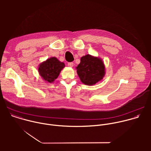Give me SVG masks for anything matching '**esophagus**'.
<instances>
[{
	"mask_svg": "<svg viewBox=\"0 0 151 151\" xmlns=\"http://www.w3.org/2000/svg\"><path fill=\"white\" fill-rule=\"evenodd\" d=\"M68 66L69 67H70V68H72L73 66V62H70V63H68Z\"/></svg>",
	"mask_w": 151,
	"mask_h": 151,
	"instance_id": "esophagus-1",
	"label": "esophagus"
}]
</instances>
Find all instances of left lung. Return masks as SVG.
Listing matches in <instances>:
<instances>
[{"mask_svg": "<svg viewBox=\"0 0 151 151\" xmlns=\"http://www.w3.org/2000/svg\"><path fill=\"white\" fill-rule=\"evenodd\" d=\"M81 81L87 85H93L101 81L105 75V66L102 60L90 54L81 58L76 68Z\"/></svg>", "mask_w": 151, "mask_h": 151, "instance_id": "obj_1", "label": "left lung"}]
</instances>
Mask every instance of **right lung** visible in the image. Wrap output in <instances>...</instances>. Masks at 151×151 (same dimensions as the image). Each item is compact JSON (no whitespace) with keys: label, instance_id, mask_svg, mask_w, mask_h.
<instances>
[{"label":"right lung","instance_id":"add662e5","mask_svg":"<svg viewBox=\"0 0 151 151\" xmlns=\"http://www.w3.org/2000/svg\"><path fill=\"white\" fill-rule=\"evenodd\" d=\"M65 67L64 63L60 61L56 57H51L41 63L38 72L42 78L45 82L52 83L57 79L61 70Z\"/></svg>","mask_w":151,"mask_h":151}]
</instances>
